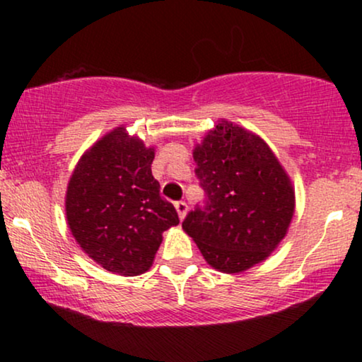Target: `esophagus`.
Here are the masks:
<instances>
[{
	"instance_id": "1",
	"label": "esophagus",
	"mask_w": 362,
	"mask_h": 362,
	"mask_svg": "<svg viewBox=\"0 0 362 362\" xmlns=\"http://www.w3.org/2000/svg\"><path fill=\"white\" fill-rule=\"evenodd\" d=\"M175 207H176V212H177V216H180V219L182 221L186 217V214H187V204L185 201H180V202H176L175 204Z\"/></svg>"
}]
</instances>
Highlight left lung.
<instances>
[{"instance_id": "1", "label": "left lung", "mask_w": 362, "mask_h": 362, "mask_svg": "<svg viewBox=\"0 0 362 362\" xmlns=\"http://www.w3.org/2000/svg\"><path fill=\"white\" fill-rule=\"evenodd\" d=\"M207 204L186 216L182 230L222 274L267 260L288 232L295 187L257 133L219 120L192 150Z\"/></svg>"}]
</instances>
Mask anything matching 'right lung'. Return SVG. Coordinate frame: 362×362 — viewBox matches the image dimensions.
Listing matches in <instances>:
<instances>
[{"label": "right lung", "instance_id": "add662e5", "mask_svg": "<svg viewBox=\"0 0 362 362\" xmlns=\"http://www.w3.org/2000/svg\"><path fill=\"white\" fill-rule=\"evenodd\" d=\"M155 146L120 125L77 161L66 191L74 239L107 272L135 276L150 270L163 232L180 224L151 175Z\"/></svg>", "mask_w": 362, "mask_h": 362}]
</instances>
